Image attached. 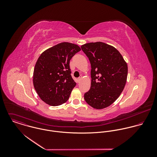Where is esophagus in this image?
<instances>
[{
	"instance_id": "1",
	"label": "esophagus",
	"mask_w": 157,
	"mask_h": 157,
	"mask_svg": "<svg viewBox=\"0 0 157 157\" xmlns=\"http://www.w3.org/2000/svg\"><path fill=\"white\" fill-rule=\"evenodd\" d=\"M82 77L81 76V77H80L78 78V82H80L82 80Z\"/></svg>"
}]
</instances>
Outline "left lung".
Masks as SVG:
<instances>
[{
	"instance_id": "left-lung-1",
	"label": "left lung",
	"mask_w": 157,
	"mask_h": 157,
	"mask_svg": "<svg viewBox=\"0 0 157 157\" xmlns=\"http://www.w3.org/2000/svg\"><path fill=\"white\" fill-rule=\"evenodd\" d=\"M81 48L90 60L91 83L84 95L86 102L97 109L109 106L125 86L128 65L120 52L103 42H91Z\"/></svg>"
}]
</instances>
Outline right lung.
I'll use <instances>...</instances> for the list:
<instances>
[{
  "label": "right lung",
  "instance_id": "obj_1",
  "mask_svg": "<svg viewBox=\"0 0 157 157\" xmlns=\"http://www.w3.org/2000/svg\"><path fill=\"white\" fill-rule=\"evenodd\" d=\"M81 48L62 42L43 52L35 65L33 85L39 97L50 106L67 101L76 83L71 75L69 62Z\"/></svg>",
  "mask_w": 157,
  "mask_h": 157
}]
</instances>
